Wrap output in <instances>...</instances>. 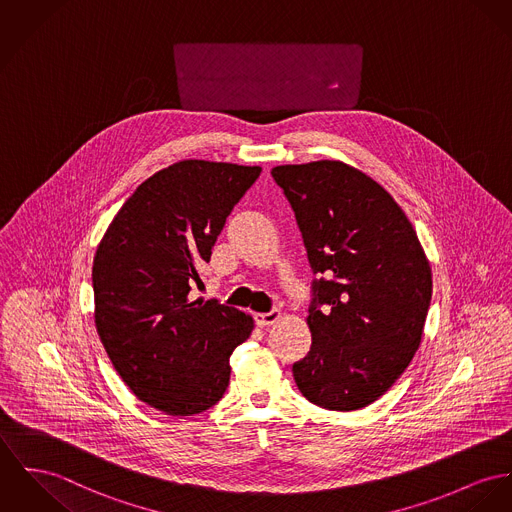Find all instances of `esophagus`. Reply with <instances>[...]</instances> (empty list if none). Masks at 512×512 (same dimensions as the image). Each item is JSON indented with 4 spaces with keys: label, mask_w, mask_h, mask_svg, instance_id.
I'll list each match as a JSON object with an SVG mask.
<instances>
[{
    "label": "esophagus",
    "mask_w": 512,
    "mask_h": 512,
    "mask_svg": "<svg viewBox=\"0 0 512 512\" xmlns=\"http://www.w3.org/2000/svg\"><path fill=\"white\" fill-rule=\"evenodd\" d=\"M255 323L259 325V327H267V325H273L276 323L278 319H280V312L278 310H271V312H267V314H255Z\"/></svg>",
    "instance_id": "obj_1"
}]
</instances>
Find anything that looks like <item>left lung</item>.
I'll use <instances>...</instances> for the list:
<instances>
[{"label": "left lung", "instance_id": "8db88e82", "mask_svg": "<svg viewBox=\"0 0 512 512\" xmlns=\"http://www.w3.org/2000/svg\"><path fill=\"white\" fill-rule=\"evenodd\" d=\"M288 198L312 282L310 353L294 362L298 390L331 411L386 394L421 345L433 275L392 195L343 161L271 171Z\"/></svg>", "mask_w": 512, "mask_h": 512}]
</instances>
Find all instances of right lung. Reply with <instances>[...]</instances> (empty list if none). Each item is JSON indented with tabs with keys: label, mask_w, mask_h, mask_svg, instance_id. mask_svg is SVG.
Returning <instances> with one entry per match:
<instances>
[{
	"label": "right lung",
	"mask_w": 512,
	"mask_h": 512,
	"mask_svg": "<svg viewBox=\"0 0 512 512\" xmlns=\"http://www.w3.org/2000/svg\"><path fill=\"white\" fill-rule=\"evenodd\" d=\"M261 167L185 159L128 198L93 259L95 325L118 376L140 401L173 417L216 405L230 356L253 331L251 315L193 300L197 267Z\"/></svg>",
	"instance_id": "add662e5"
}]
</instances>
